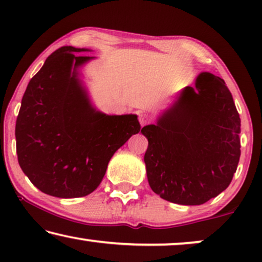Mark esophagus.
<instances>
[{
  "mask_svg": "<svg viewBox=\"0 0 262 262\" xmlns=\"http://www.w3.org/2000/svg\"><path fill=\"white\" fill-rule=\"evenodd\" d=\"M138 119H139V123H141V125L143 126V125L150 123V120H151V117H150L149 114H146V113H141V114H139Z\"/></svg>",
  "mask_w": 262,
  "mask_h": 262,
  "instance_id": "1",
  "label": "esophagus"
}]
</instances>
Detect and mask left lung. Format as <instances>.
Wrapping results in <instances>:
<instances>
[{"mask_svg":"<svg viewBox=\"0 0 262 262\" xmlns=\"http://www.w3.org/2000/svg\"><path fill=\"white\" fill-rule=\"evenodd\" d=\"M141 132L149 142V185L162 199L202 205L230 185L241 155V119L221 77L200 73Z\"/></svg>","mask_w":262,"mask_h":262,"instance_id":"left-lung-1","label":"left lung"}]
</instances>
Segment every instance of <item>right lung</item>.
<instances>
[{
	"mask_svg": "<svg viewBox=\"0 0 262 262\" xmlns=\"http://www.w3.org/2000/svg\"><path fill=\"white\" fill-rule=\"evenodd\" d=\"M63 46L31 78L16 119L21 169L38 189L57 198L95 191L114 152L138 134L136 114L108 116L92 105L80 68L94 57Z\"/></svg>",
	"mask_w": 262,
	"mask_h": 262,
	"instance_id": "right-lung-1",
	"label": "right lung"
}]
</instances>
